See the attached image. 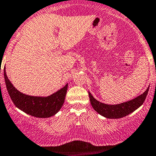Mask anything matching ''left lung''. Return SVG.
Instances as JSON below:
<instances>
[{
	"instance_id": "8db88e82",
	"label": "left lung",
	"mask_w": 156,
	"mask_h": 156,
	"mask_svg": "<svg viewBox=\"0 0 156 156\" xmlns=\"http://www.w3.org/2000/svg\"><path fill=\"white\" fill-rule=\"evenodd\" d=\"M148 89H149V87L147 88V90L144 93L136 97L135 99L116 105H108L99 102L92 96L90 92H88V95L90 99L91 105L98 113L106 118L117 119L130 114L139 106H141L146 99Z\"/></svg>"
}]
</instances>
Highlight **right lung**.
<instances>
[{
    "label": "right lung",
    "instance_id": "add662e5",
    "mask_svg": "<svg viewBox=\"0 0 156 156\" xmlns=\"http://www.w3.org/2000/svg\"><path fill=\"white\" fill-rule=\"evenodd\" d=\"M4 75L7 90L12 102L16 107L25 113L36 117L46 118L55 115L62 107L68 90V84L47 97L31 96L22 93L13 86L7 77L5 68H4Z\"/></svg>",
    "mask_w": 156,
    "mask_h": 156
}]
</instances>
